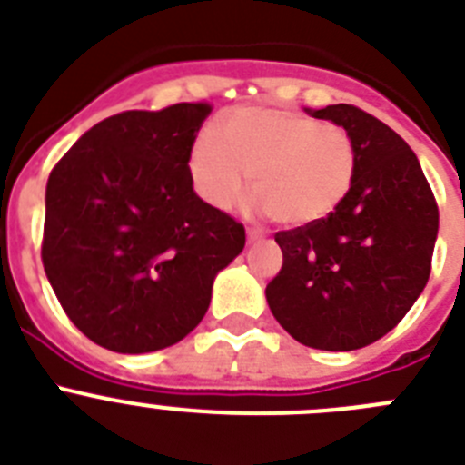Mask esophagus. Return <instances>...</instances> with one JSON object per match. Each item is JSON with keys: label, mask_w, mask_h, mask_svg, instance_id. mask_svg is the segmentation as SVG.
Listing matches in <instances>:
<instances>
[{"label": "esophagus", "mask_w": 465, "mask_h": 465, "mask_svg": "<svg viewBox=\"0 0 465 465\" xmlns=\"http://www.w3.org/2000/svg\"><path fill=\"white\" fill-rule=\"evenodd\" d=\"M262 238V232L259 229H248V242H254Z\"/></svg>", "instance_id": "esophagus-1"}]
</instances>
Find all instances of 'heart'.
Masks as SVG:
<instances>
[{
    "label": "heart",
    "mask_w": 465,
    "mask_h": 465,
    "mask_svg": "<svg viewBox=\"0 0 465 465\" xmlns=\"http://www.w3.org/2000/svg\"><path fill=\"white\" fill-rule=\"evenodd\" d=\"M357 171L352 136L282 108H233L206 129L190 154L196 192L213 208L241 202L252 175L257 208L275 223L303 227L331 215Z\"/></svg>",
    "instance_id": "b5f03b06"
}]
</instances>
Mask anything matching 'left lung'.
Listing matches in <instances>:
<instances>
[{"label":"left lung","instance_id":"1","mask_svg":"<svg viewBox=\"0 0 465 465\" xmlns=\"http://www.w3.org/2000/svg\"><path fill=\"white\" fill-rule=\"evenodd\" d=\"M352 136L354 181L324 220L275 233L282 269L266 301L284 331L315 350L350 352L389 333L424 292L438 206L417 154L350 104L311 111Z\"/></svg>","mask_w":465,"mask_h":465}]
</instances>
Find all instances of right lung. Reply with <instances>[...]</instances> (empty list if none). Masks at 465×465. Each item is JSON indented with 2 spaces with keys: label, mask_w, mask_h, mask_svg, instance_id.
<instances>
[{
  "label": "right lung",
  "mask_w": 465,
  "mask_h": 465,
  "mask_svg": "<svg viewBox=\"0 0 465 465\" xmlns=\"http://www.w3.org/2000/svg\"><path fill=\"white\" fill-rule=\"evenodd\" d=\"M211 104L124 111L50 171L41 259L69 320L120 354L175 345L206 315L245 229L199 199L190 154Z\"/></svg>",
  "instance_id": "obj_1"
}]
</instances>
